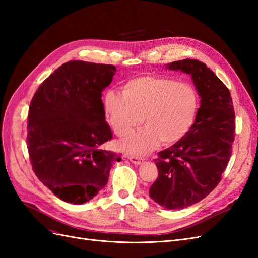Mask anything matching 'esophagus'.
I'll return each instance as SVG.
<instances>
[{"label": "esophagus", "instance_id": "1", "mask_svg": "<svg viewBox=\"0 0 258 258\" xmlns=\"http://www.w3.org/2000/svg\"><path fill=\"white\" fill-rule=\"evenodd\" d=\"M127 158H128L132 163H135V165H141V163L143 162V158L137 157V156H127Z\"/></svg>", "mask_w": 258, "mask_h": 258}]
</instances>
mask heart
<instances>
[{
    "label": "heart",
    "mask_w": 258,
    "mask_h": 258,
    "mask_svg": "<svg viewBox=\"0 0 258 258\" xmlns=\"http://www.w3.org/2000/svg\"><path fill=\"white\" fill-rule=\"evenodd\" d=\"M122 95L104 93L103 112L115 134L124 138L140 123L143 129L120 144L124 152L144 155L159 143L170 145L186 136L198 107L192 86L162 76L144 75L122 86Z\"/></svg>",
    "instance_id": "1"
}]
</instances>
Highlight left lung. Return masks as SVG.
Instances as JSON below:
<instances>
[{
    "label": "left lung",
    "mask_w": 258,
    "mask_h": 258,
    "mask_svg": "<svg viewBox=\"0 0 258 258\" xmlns=\"http://www.w3.org/2000/svg\"><path fill=\"white\" fill-rule=\"evenodd\" d=\"M168 68L190 74L201 97L189 131L154 160L158 177L150 196L163 208L175 210L197 204L221 182L232 153L236 124L229 89L212 70L192 59L171 62Z\"/></svg>",
    "instance_id": "8db88e82"
}]
</instances>
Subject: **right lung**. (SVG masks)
<instances>
[{"label": "right lung", "mask_w": 258, "mask_h": 258, "mask_svg": "<svg viewBox=\"0 0 258 258\" xmlns=\"http://www.w3.org/2000/svg\"><path fill=\"white\" fill-rule=\"evenodd\" d=\"M116 68L82 60L59 67L31 100L27 146L35 175L53 195L82 205L104 188L119 154L101 148L113 139L102 91Z\"/></svg>", "instance_id": "obj_1"}]
</instances>
